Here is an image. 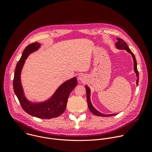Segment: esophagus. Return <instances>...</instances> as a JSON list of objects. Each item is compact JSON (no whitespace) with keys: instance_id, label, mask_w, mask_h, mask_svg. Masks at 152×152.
<instances>
[{"instance_id":"34e87169","label":"esophagus","mask_w":152,"mask_h":152,"mask_svg":"<svg viewBox=\"0 0 152 152\" xmlns=\"http://www.w3.org/2000/svg\"><path fill=\"white\" fill-rule=\"evenodd\" d=\"M78 80H80V81H84L85 80V76L83 75H79V76H78Z\"/></svg>"}]
</instances>
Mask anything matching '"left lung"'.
I'll return each instance as SVG.
<instances>
[{
  "mask_svg": "<svg viewBox=\"0 0 152 152\" xmlns=\"http://www.w3.org/2000/svg\"><path fill=\"white\" fill-rule=\"evenodd\" d=\"M117 39L118 40V41L115 43L116 47L118 49H123V50H126L128 53H131L132 58H133V60H134V71L136 73L137 77V85H138V81H139V73L137 70V61H136V58L135 56L134 55V54L132 52V51L131 50V49H129V46H127V43L122 39L121 38H117ZM85 89L86 91V99H87V103H88V106L89 107V110H90V111L94 115H97V116H100V117H110V116H113V115H115V114H102L100 112H99L97 110H96L95 108L94 107V106L92 105L91 102L90 101V89L89 88L88 86L87 85H85Z\"/></svg>",
  "mask_w": 152,
  "mask_h": 152,
  "instance_id": "8db88e82",
  "label": "left lung"
}]
</instances>
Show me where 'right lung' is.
I'll list each match as a JSON object with an SVG mask.
<instances>
[{"mask_svg":"<svg viewBox=\"0 0 152 152\" xmlns=\"http://www.w3.org/2000/svg\"><path fill=\"white\" fill-rule=\"evenodd\" d=\"M41 45L35 42L29 45L23 50L17 64L13 80L14 93L23 110L31 115L43 119H50L61 115L66 108L69 96L77 84L76 77L63 83L53 95L48 100L41 103H32L25 97L21 83L20 75L25 60L31 53L37 50Z\"/></svg>","mask_w":152,"mask_h":152,"instance_id":"add662e5","label":"right lung"}]
</instances>
